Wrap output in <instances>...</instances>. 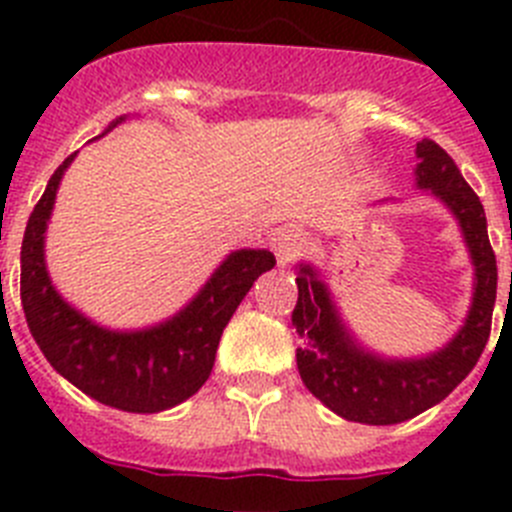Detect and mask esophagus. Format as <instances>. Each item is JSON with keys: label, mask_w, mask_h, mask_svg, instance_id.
<instances>
[{"label": "esophagus", "mask_w": 512, "mask_h": 512, "mask_svg": "<svg viewBox=\"0 0 512 512\" xmlns=\"http://www.w3.org/2000/svg\"><path fill=\"white\" fill-rule=\"evenodd\" d=\"M302 246H305V238L292 225H284V228L274 230V235H271V251L277 256L279 266H287L302 251Z\"/></svg>", "instance_id": "obj_1"}]
</instances>
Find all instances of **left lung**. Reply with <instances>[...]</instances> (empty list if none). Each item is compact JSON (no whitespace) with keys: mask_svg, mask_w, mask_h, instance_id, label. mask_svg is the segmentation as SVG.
<instances>
[{"mask_svg":"<svg viewBox=\"0 0 512 512\" xmlns=\"http://www.w3.org/2000/svg\"><path fill=\"white\" fill-rule=\"evenodd\" d=\"M415 156V187L443 202L456 217L474 266L472 305L446 346L413 359H392L366 348L343 323L323 274L310 261L297 264L292 325L305 338V346L297 348V369L325 408L354 423L395 425L438 405L472 372L490 338L497 264L487 238L485 207L438 143L420 140Z\"/></svg>","mask_w":512,"mask_h":512,"instance_id":"obj_1","label":"left lung"}]
</instances>
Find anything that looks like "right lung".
I'll use <instances>...</instances> for the list:
<instances>
[{
    "label": "right lung",
    "instance_id": "right-lung-1",
    "mask_svg": "<svg viewBox=\"0 0 512 512\" xmlns=\"http://www.w3.org/2000/svg\"><path fill=\"white\" fill-rule=\"evenodd\" d=\"M125 120L128 115L112 120L104 133ZM74 158L71 153L48 179L22 238L20 297L27 328L53 369L84 395L125 413H161L207 382L235 307L277 259L266 248L233 251L171 318L135 330L104 328L63 300L45 264V230Z\"/></svg>",
    "mask_w": 512,
    "mask_h": 512
}]
</instances>
